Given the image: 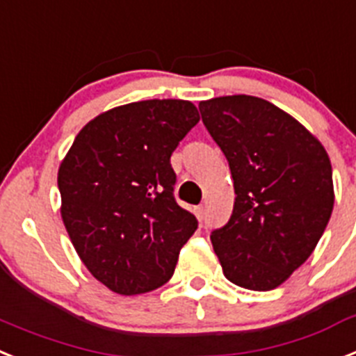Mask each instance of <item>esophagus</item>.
<instances>
[{"label": "esophagus", "mask_w": 356, "mask_h": 356, "mask_svg": "<svg viewBox=\"0 0 356 356\" xmlns=\"http://www.w3.org/2000/svg\"><path fill=\"white\" fill-rule=\"evenodd\" d=\"M194 214H196V218H198V220L202 221L203 218H205V207H203V205L196 207V209H194Z\"/></svg>", "instance_id": "1"}]
</instances>
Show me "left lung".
Instances as JSON below:
<instances>
[{
	"label": "left lung",
	"mask_w": 356,
	"mask_h": 356,
	"mask_svg": "<svg viewBox=\"0 0 356 356\" xmlns=\"http://www.w3.org/2000/svg\"><path fill=\"white\" fill-rule=\"evenodd\" d=\"M200 113L236 193L229 223L211 234L216 256L234 284L273 290L312 256L330 221V156L302 124L259 97L203 100Z\"/></svg>",
	"instance_id": "1"
}]
</instances>
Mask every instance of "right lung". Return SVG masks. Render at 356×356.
<instances>
[{"mask_svg":"<svg viewBox=\"0 0 356 356\" xmlns=\"http://www.w3.org/2000/svg\"><path fill=\"white\" fill-rule=\"evenodd\" d=\"M200 120L189 100L153 99L100 113L60 162V216L91 275L120 296L175 273L198 220L175 200L171 154Z\"/></svg>","mask_w":356,"mask_h":356,"instance_id":"right-lung-1","label":"right lung"}]
</instances>
